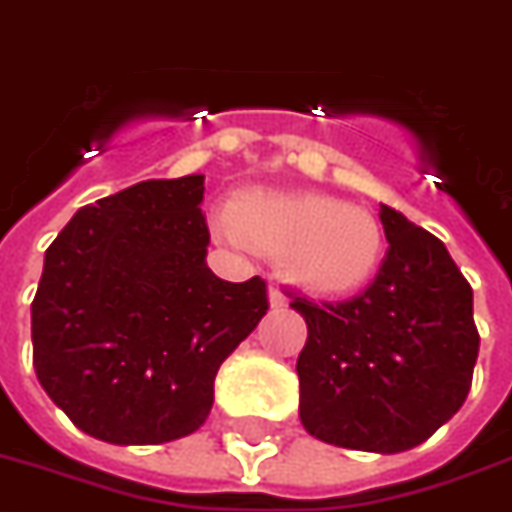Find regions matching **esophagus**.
<instances>
[{"label":"esophagus","instance_id":"esophagus-1","mask_svg":"<svg viewBox=\"0 0 512 512\" xmlns=\"http://www.w3.org/2000/svg\"><path fill=\"white\" fill-rule=\"evenodd\" d=\"M270 305H272V307H286V305H288L286 294L280 291L278 283H270Z\"/></svg>","mask_w":512,"mask_h":512}]
</instances>
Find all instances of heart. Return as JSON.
Wrapping results in <instances>:
<instances>
[{
  "instance_id": "heart-1",
  "label": "heart",
  "mask_w": 512,
  "mask_h": 512,
  "mask_svg": "<svg viewBox=\"0 0 512 512\" xmlns=\"http://www.w3.org/2000/svg\"><path fill=\"white\" fill-rule=\"evenodd\" d=\"M221 224L253 251L280 256L288 278L315 294L356 291L383 256L375 215L313 191L251 188Z\"/></svg>"
}]
</instances>
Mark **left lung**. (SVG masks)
Wrapping results in <instances>:
<instances>
[{
    "instance_id": "8db88e82",
    "label": "left lung",
    "mask_w": 512,
    "mask_h": 512,
    "mask_svg": "<svg viewBox=\"0 0 512 512\" xmlns=\"http://www.w3.org/2000/svg\"><path fill=\"white\" fill-rule=\"evenodd\" d=\"M388 251L370 286L329 305L297 297L307 432L353 451L399 453L429 440L470 394L480 334L472 286L443 242L380 205Z\"/></svg>"
}]
</instances>
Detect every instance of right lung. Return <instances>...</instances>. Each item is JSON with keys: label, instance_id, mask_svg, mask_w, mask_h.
<instances>
[{"label": "right lung", "instance_id": "right-lung-1", "mask_svg": "<svg viewBox=\"0 0 512 512\" xmlns=\"http://www.w3.org/2000/svg\"><path fill=\"white\" fill-rule=\"evenodd\" d=\"M205 175L80 207L45 251L34 372L86 434L159 445L205 424L218 367L267 313V283L207 267Z\"/></svg>", "mask_w": 512, "mask_h": 512}]
</instances>
